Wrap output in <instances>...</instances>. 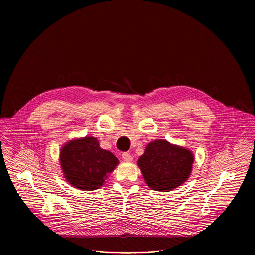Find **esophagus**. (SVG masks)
<instances>
[{
  "instance_id": "obj_1",
  "label": "esophagus",
  "mask_w": 255,
  "mask_h": 255,
  "mask_svg": "<svg viewBox=\"0 0 255 255\" xmlns=\"http://www.w3.org/2000/svg\"><path fill=\"white\" fill-rule=\"evenodd\" d=\"M122 158H123L124 161H126V162H131L132 160H133L132 155H130L129 153H123L122 154Z\"/></svg>"
}]
</instances>
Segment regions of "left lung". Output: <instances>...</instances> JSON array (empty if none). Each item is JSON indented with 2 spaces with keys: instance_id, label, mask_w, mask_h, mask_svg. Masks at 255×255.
Masks as SVG:
<instances>
[{
  "instance_id": "obj_1",
  "label": "left lung",
  "mask_w": 255,
  "mask_h": 255,
  "mask_svg": "<svg viewBox=\"0 0 255 255\" xmlns=\"http://www.w3.org/2000/svg\"><path fill=\"white\" fill-rule=\"evenodd\" d=\"M193 161L190 150L164 139H156L146 145L137 165L151 189L168 192L188 180Z\"/></svg>"
}]
</instances>
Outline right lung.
Instances as JSON below:
<instances>
[{"label": "right lung", "instance_id": "add662e5", "mask_svg": "<svg viewBox=\"0 0 255 255\" xmlns=\"http://www.w3.org/2000/svg\"><path fill=\"white\" fill-rule=\"evenodd\" d=\"M64 178L74 188L83 191L99 189L113 172L119 160L100 148L95 137L86 136L65 143L60 152Z\"/></svg>", "mask_w": 255, "mask_h": 255}]
</instances>
